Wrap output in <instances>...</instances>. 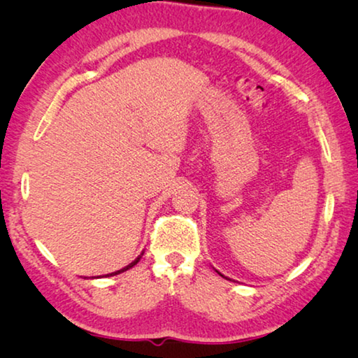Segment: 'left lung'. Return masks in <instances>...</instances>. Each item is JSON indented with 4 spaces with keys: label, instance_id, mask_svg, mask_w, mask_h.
I'll return each mask as SVG.
<instances>
[{
    "label": "left lung",
    "instance_id": "8db88e82",
    "mask_svg": "<svg viewBox=\"0 0 358 358\" xmlns=\"http://www.w3.org/2000/svg\"><path fill=\"white\" fill-rule=\"evenodd\" d=\"M220 275H221V273H220Z\"/></svg>",
    "mask_w": 358,
    "mask_h": 358
}]
</instances>
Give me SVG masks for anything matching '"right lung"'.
<instances>
[{
	"label": "right lung",
	"mask_w": 358,
	"mask_h": 358,
	"mask_svg": "<svg viewBox=\"0 0 358 358\" xmlns=\"http://www.w3.org/2000/svg\"><path fill=\"white\" fill-rule=\"evenodd\" d=\"M138 260H141V256H138L134 262H131L128 266H124V268H121V270H118V271H113V273H110V275H107V276H113V275H118V273H123V271H126V270H129V268H132V266H134Z\"/></svg>",
	"instance_id": "obj_1"
}]
</instances>
